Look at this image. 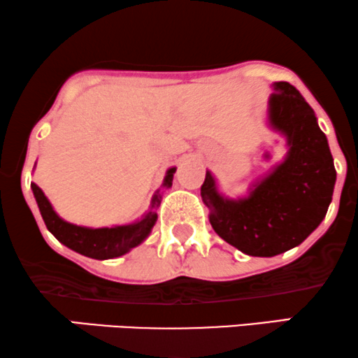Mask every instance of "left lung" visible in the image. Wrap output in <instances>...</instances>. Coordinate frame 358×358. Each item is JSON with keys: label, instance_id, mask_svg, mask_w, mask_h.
I'll return each mask as SVG.
<instances>
[{"label": "left lung", "instance_id": "left-lung-1", "mask_svg": "<svg viewBox=\"0 0 358 358\" xmlns=\"http://www.w3.org/2000/svg\"><path fill=\"white\" fill-rule=\"evenodd\" d=\"M268 103L272 127L291 147L286 160L247 199H223L210 172L201 186L215 231L254 257H274L304 242L323 222L336 180L327 136L299 91L286 81L275 83Z\"/></svg>", "mask_w": 358, "mask_h": 358}]
</instances>
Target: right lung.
I'll return each mask as SVG.
<instances>
[{
  "mask_svg": "<svg viewBox=\"0 0 358 358\" xmlns=\"http://www.w3.org/2000/svg\"><path fill=\"white\" fill-rule=\"evenodd\" d=\"M176 167L169 169L164 186H171L172 178H174ZM34 189L35 199H37L38 210L42 213V218L45 222L47 228L59 242H62L66 247L72 248V250L79 252V254L91 257V259H115L127 254L130 248L136 247L138 243L143 242V238L150 233L152 227L155 224L157 220V213L150 211L142 222L135 224H128V227H116V228H84L76 227L64 222L55 215L52 210L49 199L45 198L42 189L37 184H31ZM160 196L154 198V206H159Z\"/></svg>",
  "mask_w": 358,
  "mask_h": 358,
  "instance_id": "right-lung-1",
  "label": "right lung"
}]
</instances>
